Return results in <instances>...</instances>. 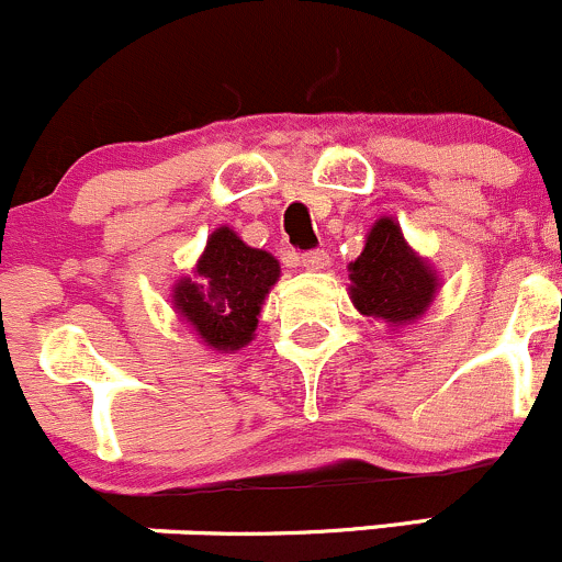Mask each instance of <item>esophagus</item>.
<instances>
[{
    "instance_id": "1",
    "label": "esophagus",
    "mask_w": 562,
    "mask_h": 562,
    "mask_svg": "<svg viewBox=\"0 0 562 562\" xmlns=\"http://www.w3.org/2000/svg\"><path fill=\"white\" fill-rule=\"evenodd\" d=\"M301 265L306 267V270H325V267H328V254H325L323 248L308 250V254L301 256Z\"/></svg>"
}]
</instances>
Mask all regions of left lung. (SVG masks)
Returning <instances> with one entry per match:
<instances>
[{
    "instance_id": "left-lung-1",
    "label": "left lung",
    "mask_w": 562,
    "mask_h": 562,
    "mask_svg": "<svg viewBox=\"0 0 562 562\" xmlns=\"http://www.w3.org/2000/svg\"><path fill=\"white\" fill-rule=\"evenodd\" d=\"M436 290V270L414 254L397 223L392 217L375 221L364 250L350 265V297L358 312L397 328L419 319Z\"/></svg>"
}]
</instances>
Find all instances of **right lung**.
<instances>
[{
  "instance_id": "add662e5",
  "label": "right lung",
  "mask_w": 562,
  "mask_h": 562,
  "mask_svg": "<svg viewBox=\"0 0 562 562\" xmlns=\"http://www.w3.org/2000/svg\"><path fill=\"white\" fill-rule=\"evenodd\" d=\"M281 276L276 256L250 248L228 226L206 239L195 278L173 286V308L212 350H239L254 339L261 303Z\"/></svg>"
}]
</instances>
